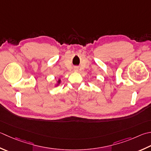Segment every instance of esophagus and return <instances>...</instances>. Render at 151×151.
Here are the masks:
<instances>
[{"label":"esophagus","mask_w":151,"mask_h":151,"mask_svg":"<svg viewBox=\"0 0 151 151\" xmlns=\"http://www.w3.org/2000/svg\"><path fill=\"white\" fill-rule=\"evenodd\" d=\"M74 70H75V71H76V72H77L78 70V67H75V69H74Z\"/></svg>","instance_id":"34e87169"}]
</instances>
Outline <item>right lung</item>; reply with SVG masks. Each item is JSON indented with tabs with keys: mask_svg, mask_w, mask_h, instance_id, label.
Returning a JSON list of instances; mask_svg holds the SVG:
<instances>
[{
	"mask_svg": "<svg viewBox=\"0 0 151 151\" xmlns=\"http://www.w3.org/2000/svg\"><path fill=\"white\" fill-rule=\"evenodd\" d=\"M61 81L60 78H59V79L58 80V81H56V83L54 84L55 86V87H56V86H58L61 84Z\"/></svg>",
	"mask_w": 151,
	"mask_h": 151,
	"instance_id": "add662e5",
	"label": "right lung"
}]
</instances>
